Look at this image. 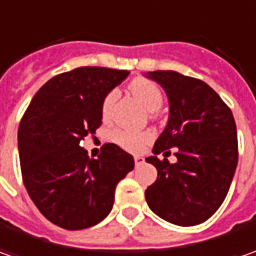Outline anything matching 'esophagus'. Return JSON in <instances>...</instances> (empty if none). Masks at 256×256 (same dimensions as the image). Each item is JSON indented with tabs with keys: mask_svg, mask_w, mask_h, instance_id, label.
<instances>
[{
	"mask_svg": "<svg viewBox=\"0 0 256 256\" xmlns=\"http://www.w3.org/2000/svg\"><path fill=\"white\" fill-rule=\"evenodd\" d=\"M134 161H135V165H136V166H140V165H142L144 164V158L142 156H140V155H136V156L134 158Z\"/></svg>",
	"mask_w": 256,
	"mask_h": 256,
	"instance_id": "esophagus-1",
	"label": "esophagus"
}]
</instances>
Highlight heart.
Listing matches in <instances>:
<instances>
[{"instance_id":"1","label":"heart","mask_w":256,"mask_h":256,"mask_svg":"<svg viewBox=\"0 0 256 256\" xmlns=\"http://www.w3.org/2000/svg\"><path fill=\"white\" fill-rule=\"evenodd\" d=\"M130 91L132 95L142 104L148 111H156L162 105V92L156 85L145 80V78H136L130 84ZM116 100V91H111L105 95L102 102V115L106 118L112 105ZM152 135L146 131H125L118 130L114 132V141L122 146L124 150L131 151V152H140L146 144L151 141Z\"/></svg>"}]
</instances>
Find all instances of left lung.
Returning a JSON list of instances; mask_svg holds the SVG:
<instances>
[{"mask_svg": "<svg viewBox=\"0 0 256 256\" xmlns=\"http://www.w3.org/2000/svg\"><path fill=\"white\" fill-rule=\"evenodd\" d=\"M148 76L166 92L170 116L145 161L158 171L145 191L154 214L165 221L192 226L210 220L230 191L238 164L236 125L221 96L201 80L176 71H154ZM178 148L177 162L156 155Z\"/></svg>", "mask_w": 256, "mask_h": 256, "instance_id": "obj_1", "label": "left lung"}]
</instances>
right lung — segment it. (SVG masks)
<instances>
[{"label": "right lung", "mask_w": 256, "mask_h": 256, "mask_svg": "<svg viewBox=\"0 0 256 256\" xmlns=\"http://www.w3.org/2000/svg\"><path fill=\"white\" fill-rule=\"evenodd\" d=\"M128 71L81 66L55 75L35 94L18 128L22 181L48 221L76 231L111 212L118 182L134 170V158L105 144L98 158L81 146L101 126L105 95Z\"/></svg>", "instance_id": "add662e5"}]
</instances>
